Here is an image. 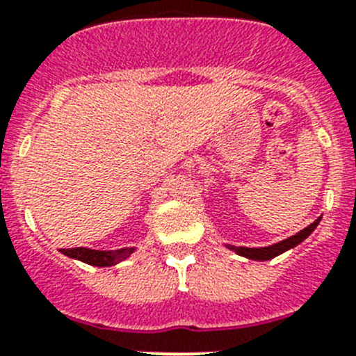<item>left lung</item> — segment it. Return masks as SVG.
<instances>
[{
    "label": "left lung",
    "instance_id": "8db88e82",
    "mask_svg": "<svg viewBox=\"0 0 356 356\" xmlns=\"http://www.w3.org/2000/svg\"><path fill=\"white\" fill-rule=\"evenodd\" d=\"M318 223H320V218H318L314 223L309 225L307 228H304V230L298 232V234L291 235V237L284 238V241L277 242V244L268 245V248H237V245H228V248H230L232 251H235L237 254H241V257L249 258V260H258V261L272 260V258H275L277 254H281V253H284V251H288V249L295 248V245L300 244L304 238H307L309 235H311V232L318 227Z\"/></svg>",
    "mask_w": 356,
    "mask_h": 356
}]
</instances>
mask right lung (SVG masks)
Listing matches in <instances>:
<instances>
[{
    "mask_svg": "<svg viewBox=\"0 0 356 356\" xmlns=\"http://www.w3.org/2000/svg\"><path fill=\"white\" fill-rule=\"evenodd\" d=\"M135 249L126 248L119 249L115 253L112 251H96V249L89 248H72V249H61V253L66 254L70 258H75V260H81L84 264L95 265V267H111V265L119 264L124 258H128Z\"/></svg>",
    "mask_w": 356,
    "mask_h": 356,
    "instance_id": "1",
    "label": "right lung"
}]
</instances>
